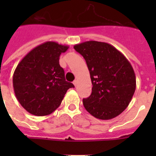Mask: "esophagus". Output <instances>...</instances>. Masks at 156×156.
Instances as JSON below:
<instances>
[{
  "label": "esophagus",
  "instance_id": "esophagus-1",
  "mask_svg": "<svg viewBox=\"0 0 156 156\" xmlns=\"http://www.w3.org/2000/svg\"><path fill=\"white\" fill-rule=\"evenodd\" d=\"M77 83H78V81H77V80H75L73 81V84H74V86L76 87Z\"/></svg>",
  "mask_w": 156,
  "mask_h": 156
}]
</instances>
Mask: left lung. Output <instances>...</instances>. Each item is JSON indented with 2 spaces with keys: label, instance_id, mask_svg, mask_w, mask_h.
Segmentation results:
<instances>
[{
  "label": "left lung",
  "instance_id": "obj_1",
  "mask_svg": "<svg viewBox=\"0 0 156 156\" xmlns=\"http://www.w3.org/2000/svg\"><path fill=\"white\" fill-rule=\"evenodd\" d=\"M74 49L84 58L93 85L90 97L83 99L87 111L100 119H111L122 113L136 89L131 64L108 43L86 41L76 44Z\"/></svg>",
  "mask_w": 156,
  "mask_h": 156
}]
</instances>
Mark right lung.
I'll list each match as a JSON object with an SVG mask.
<instances>
[{"mask_svg":"<svg viewBox=\"0 0 156 156\" xmlns=\"http://www.w3.org/2000/svg\"><path fill=\"white\" fill-rule=\"evenodd\" d=\"M69 46L47 41L34 48L18 64L13 88L19 102L30 114L50 115L61 105L72 83L65 79L59 57Z\"/></svg>","mask_w":156,"mask_h":156,"instance_id":"right-lung-1","label":"right lung"}]
</instances>
